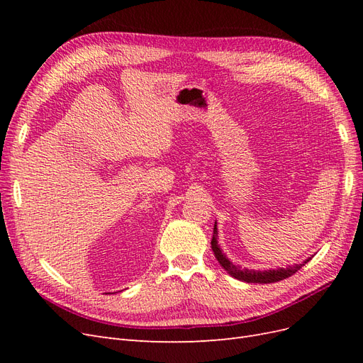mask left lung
<instances>
[{
  "label": "left lung",
  "mask_w": 363,
  "mask_h": 363,
  "mask_svg": "<svg viewBox=\"0 0 363 363\" xmlns=\"http://www.w3.org/2000/svg\"><path fill=\"white\" fill-rule=\"evenodd\" d=\"M212 250L213 255L216 257V260L221 265L230 276L240 280V281H247V283H276L280 280H284L291 277L292 274H295L301 267H304L307 262H309L312 257L306 259L303 263H298V265H292L288 268H277V269H265V271H259V269H247V268H240L239 265H235L233 262H230L228 257H225V255L223 252V250L219 248L218 245V228H216V223L213 225V238H212Z\"/></svg>",
  "instance_id": "1"
}]
</instances>
